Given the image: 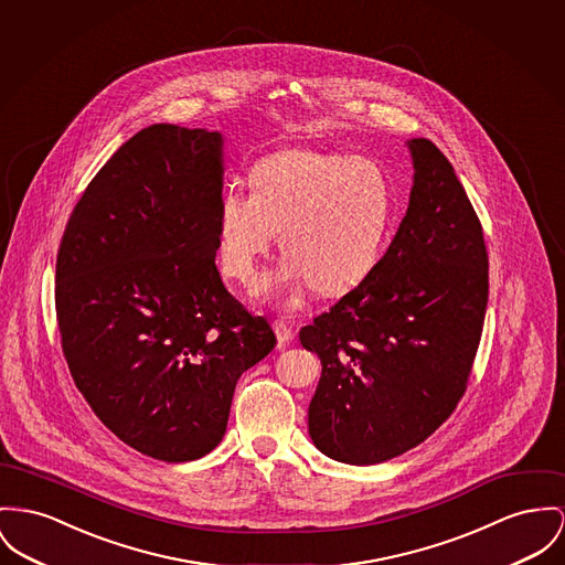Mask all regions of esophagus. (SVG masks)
Segmentation results:
<instances>
[{"label":"esophagus","mask_w":565,"mask_h":565,"mask_svg":"<svg viewBox=\"0 0 565 565\" xmlns=\"http://www.w3.org/2000/svg\"><path fill=\"white\" fill-rule=\"evenodd\" d=\"M274 332H276L278 342H289V340H294V337H296L294 328H291L289 323H285L282 319H276V321H274Z\"/></svg>","instance_id":"esophagus-1"}]
</instances>
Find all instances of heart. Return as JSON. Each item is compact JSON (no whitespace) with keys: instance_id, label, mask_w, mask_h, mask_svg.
Wrapping results in <instances>:
<instances>
[{"instance_id":"obj_1","label":"heart","mask_w":565,"mask_h":565,"mask_svg":"<svg viewBox=\"0 0 565 565\" xmlns=\"http://www.w3.org/2000/svg\"><path fill=\"white\" fill-rule=\"evenodd\" d=\"M396 194L387 169L371 156L282 150L250 169V192L226 186L216 207V253L226 278L250 285L278 233L282 264L264 294L306 280L319 294L362 282L379 264Z\"/></svg>"}]
</instances>
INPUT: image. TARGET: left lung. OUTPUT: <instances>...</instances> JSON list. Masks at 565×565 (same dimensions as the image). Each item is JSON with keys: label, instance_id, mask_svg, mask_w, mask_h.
<instances>
[{"label": "left lung", "instance_id": "obj_1", "mask_svg": "<svg viewBox=\"0 0 565 565\" xmlns=\"http://www.w3.org/2000/svg\"><path fill=\"white\" fill-rule=\"evenodd\" d=\"M409 207L375 269L300 330L321 360L308 407L317 450L376 465L426 441L456 409L482 337L489 255L450 160L428 139Z\"/></svg>", "mask_w": 565, "mask_h": 565}]
</instances>
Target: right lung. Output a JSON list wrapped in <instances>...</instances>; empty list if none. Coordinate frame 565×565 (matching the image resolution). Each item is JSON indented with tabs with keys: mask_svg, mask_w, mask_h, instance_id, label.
Segmentation results:
<instances>
[{
	"mask_svg": "<svg viewBox=\"0 0 565 565\" xmlns=\"http://www.w3.org/2000/svg\"><path fill=\"white\" fill-rule=\"evenodd\" d=\"M223 143L205 128H143L89 182L57 253L78 392L126 446L164 462L221 444L237 379L276 344L216 267Z\"/></svg>",
	"mask_w": 565,
	"mask_h": 565,
	"instance_id": "1",
	"label": "right lung"
}]
</instances>
